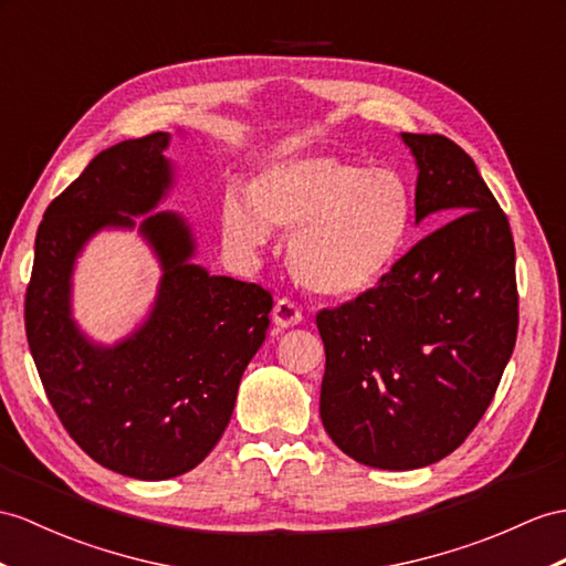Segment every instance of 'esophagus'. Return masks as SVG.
I'll return each instance as SVG.
<instances>
[{
    "label": "esophagus",
    "instance_id": "obj_1",
    "mask_svg": "<svg viewBox=\"0 0 566 566\" xmlns=\"http://www.w3.org/2000/svg\"><path fill=\"white\" fill-rule=\"evenodd\" d=\"M271 319H273V324L279 326V328H291V326H295V324L302 322V312H300V307L295 305V302H291V300H279V302H275V305H273Z\"/></svg>",
    "mask_w": 566,
    "mask_h": 566
}]
</instances>
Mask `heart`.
<instances>
[{
  "instance_id": "heart-1",
  "label": "heart",
  "mask_w": 566,
  "mask_h": 566,
  "mask_svg": "<svg viewBox=\"0 0 566 566\" xmlns=\"http://www.w3.org/2000/svg\"><path fill=\"white\" fill-rule=\"evenodd\" d=\"M410 226L403 179L387 168L336 156H297L266 168L250 201L228 195L223 240L252 256L281 230L291 238L295 281L322 297H357L377 287L401 252Z\"/></svg>"
}]
</instances>
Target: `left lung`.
Here are the masks:
<instances>
[{"instance_id": "left-lung-1", "label": "left lung", "mask_w": 566, "mask_h": 566, "mask_svg": "<svg viewBox=\"0 0 566 566\" xmlns=\"http://www.w3.org/2000/svg\"><path fill=\"white\" fill-rule=\"evenodd\" d=\"M418 165L416 223L447 220L377 287L322 310L319 412L357 463L412 471L459 449L516 346L512 228L473 158L442 134H401Z\"/></svg>"}]
</instances>
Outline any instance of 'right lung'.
<instances>
[{"label": "right lung", "instance_id": "add662e5", "mask_svg": "<svg viewBox=\"0 0 566 566\" xmlns=\"http://www.w3.org/2000/svg\"><path fill=\"white\" fill-rule=\"evenodd\" d=\"M168 146L170 134L156 132L88 163L48 206L25 291V336L54 412L95 463L136 480L177 478L209 457L273 307L256 283L191 264L182 216L150 213L175 182ZM134 227L161 264L159 295L134 335L103 347L71 316L73 266L101 229Z\"/></svg>", "mask_w": 566, "mask_h": 566}]
</instances>
